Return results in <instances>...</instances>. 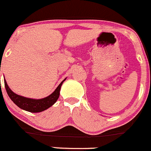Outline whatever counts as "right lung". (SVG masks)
Instances as JSON below:
<instances>
[{
	"instance_id": "add662e5",
	"label": "right lung",
	"mask_w": 151,
	"mask_h": 151,
	"mask_svg": "<svg viewBox=\"0 0 151 151\" xmlns=\"http://www.w3.org/2000/svg\"><path fill=\"white\" fill-rule=\"evenodd\" d=\"M66 79L60 83V85L58 86V88L55 90L52 93L45 98L41 99L26 98V97H23L22 96L14 93L8 86L5 79H4V84H5V88L8 96L17 106L30 112H40L48 109L57 101L59 98V96H60V87L63 82L66 80Z\"/></svg>"
}]
</instances>
